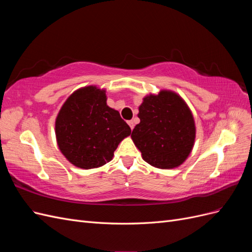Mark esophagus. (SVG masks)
I'll return each instance as SVG.
<instances>
[{
    "mask_svg": "<svg viewBox=\"0 0 252 252\" xmlns=\"http://www.w3.org/2000/svg\"><path fill=\"white\" fill-rule=\"evenodd\" d=\"M127 123H128V125H129V126H130V128H131V130H132V129L134 128V123H133V121H128V122H127Z\"/></svg>",
    "mask_w": 252,
    "mask_h": 252,
    "instance_id": "34e87169",
    "label": "esophagus"
}]
</instances>
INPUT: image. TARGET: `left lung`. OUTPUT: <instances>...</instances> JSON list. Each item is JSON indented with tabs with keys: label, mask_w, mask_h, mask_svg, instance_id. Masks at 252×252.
<instances>
[{
	"label": "left lung",
	"mask_w": 252,
	"mask_h": 252,
	"mask_svg": "<svg viewBox=\"0 0 252 252\" xmlns=\"http://www.w3.org/2000/svg\"><path fill=\"white\" fill-rule=\"evenodd\" d=\"M141 122L131 139L145 162L161 169H172L185 162L195 140V125L185 101L173 91L161 90L143 98Z\"/></svg>",
	"instance_id": "obj_1"
}]
</instances>
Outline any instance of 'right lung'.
I'll use <instances>...</instances> for the list:
<instances>
[{
  "instance_id": "right-lung-1",
  "label": "right lung",
  "mask_w": 252,
  "mask_h": 252,
  "mask_svg": "<svg viewBox=\"0 0 252 252\" xmlns=\"http://www.w3.org/2000/svg\"><path fill=\"white\" fill-rule=\"evenodd\" d=\"M106 91L80 88L67 98L56 120L58 146L64 157L83 169L110 162L121 141L131 129L106 103Z\"/></svg>"
}]
</instances>
